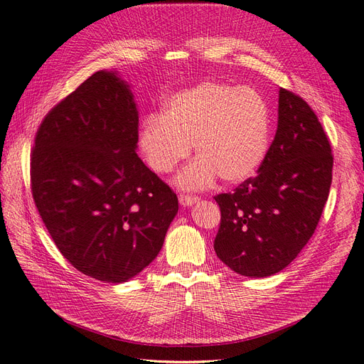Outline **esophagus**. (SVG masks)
<instances>
[{"instance_id": "esophagus-1", "label": "esophagus", "mask_w": 364, "mask_h": 364, "mask_svg": "<svg viewBox=\"0 0 364 364\" xmlns=\"http://www.w3.org/2000/svg\"><path fill=\"white\" fill-rule=\"evenodd\" d=\"M179 202L183 206H191L196 202H199V197H197V196H190V194H181L179 196Z\"/></svg>"}]
</instances>
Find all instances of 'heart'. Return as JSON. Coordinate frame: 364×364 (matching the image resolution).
I'll list each match as a JSON object with an SVG mask.
<instances>
[{"label":"heart","mask_w":364,"mask_h":364,"mask_svg":"<svg viewBox=\"0 0 364 364\" xmlns=\"http://www.w3.org/2000/svg\"><path fill=\"white\" fill-rule=\"evenodd\" d=\"M270 111L252 87L202 82L170 95L162 115L142 119L139 150L149 167L165 174L190 156L197 158L176 182L186 190L206 188L217 179L245 182L267 156Z\"/></svg>","instance_id":"b5f03b06"}]
</instances>
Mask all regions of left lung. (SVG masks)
<instances>
[{
	"label": "left lung",
	"mask_w": 364,
	"mask_h": 364,
	"mask_svg": "<svg viewBox=\"0 0 364 364\" xmlns=\"http://www.w3.org/2000/svg\"><path fill=\"white\" fill-rule=\"evenodd\" d=\"M331 181L321 121L304 98L281 87L277 135L257 176L214 197L222 211L217 257L243 277L281 272L314 234Z\"/></svg>",
	"instance_id": "1"
}]
</instances>
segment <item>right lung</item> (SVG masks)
<instances>
[{"mask_svg":"<svg viewBox=\"0 0 364 364\" xmlns=\"http://www.w3.org/2000/svg\"><path fill=\"white\" fill-rule=\"evenodd\" d=\"M138 109L129 85L97 71L54 106L31 150V193L73 266L126 282L158 257L178 197L136 155Z\"/></svg>","mask_w":364,"mask_h":364,"instance_id":"1","label":"right lung"}]
</instances>
